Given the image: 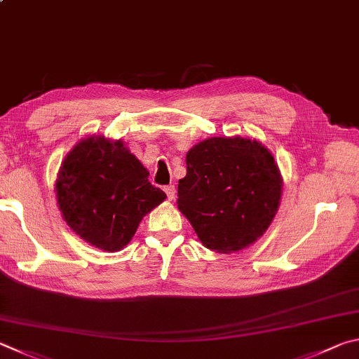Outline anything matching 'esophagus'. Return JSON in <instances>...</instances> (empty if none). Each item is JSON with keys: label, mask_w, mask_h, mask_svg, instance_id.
Returning <instances> with one entry per match:
<instances>
[{"label": "esophagus", "mask_w": 359, "mask_h": 359, "mask_svg": "<svg viewBox=\"0 0 359 359\" xmlns=\"http://www.w3.org/2000/svg\"><path fill=\"white\" fill-rule=\"evenodd\" d=\"M163 191H165V194H167V198L170 200V202H172V200H175V196H176V189H175V186L170 184V186H167L165 189H163Z\"/></svg>", "instance_id": "obj_1"}]
</instances>
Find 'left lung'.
I'll return each instance as SVG.
<instances>
[{
	"label": "left lung",
	"instance_id": "obj_1",
	"mask_svg": "<svg viewBox=\"0 0 359 359\" xmlns=\"http://www.w3.org/2000/svg\"><path fill=\"white\" fill-rule=\"evenodd\" d=\"M186 165L176 203L205 248L240 252L263 236L284 186L265 144L240 135L211 137L187 151Z\"/></svg>",
	"mask_w": 359,
	"mask_h": 359
}]
</instances>
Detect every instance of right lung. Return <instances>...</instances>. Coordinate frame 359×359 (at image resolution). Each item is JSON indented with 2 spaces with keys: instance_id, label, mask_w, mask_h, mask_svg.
I'll return each mask as SVG.
<instances>
[{
  "instance_id": "right-lung-1",
  "label": "right lung",
  "mask_w": 359,
  "mask_h": 359,
  "mask_svg": "<svg viewBox=\"0 0 359 359\" xmlns=\"http://www.w3.org/2000/svg\"><path fill=\"white\" fill-rule=\"evenodd\" d=\"M148 176L123 140L81 138L56 175L61 216L85 243L118 252L130 243L142 219L167 198Z\"/></svg>"
}]
</instances>
